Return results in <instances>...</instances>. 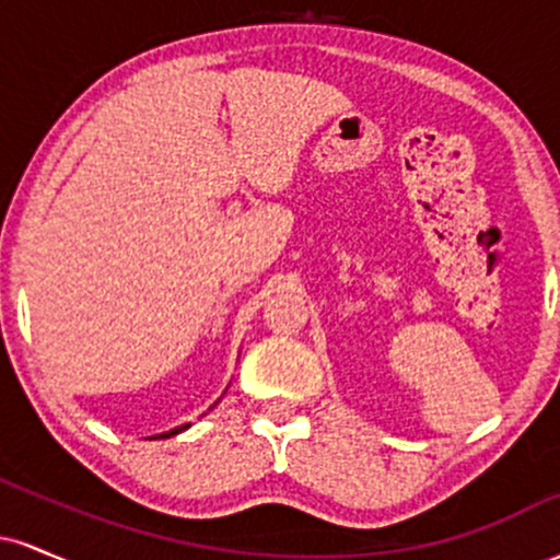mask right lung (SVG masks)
<instances>
[{
    "instance_id": "add662e5",
    "label": "right lung",
    "mask_w": 560,
    "mask_h": 560,
    "mask_svg": "<svg viewBox=\"0 0 560 560\" xmlns=\"http://www.w3.org/2000/svg\"><path fill=\"white\" fill-rule=\"evenodd\" d=\"M184 429H189V423H184V427H176V429H171V432H163V434H158V436H152V440H165V436H173V434H178V432H184Z\"/></svg>"
}]
</instances>
